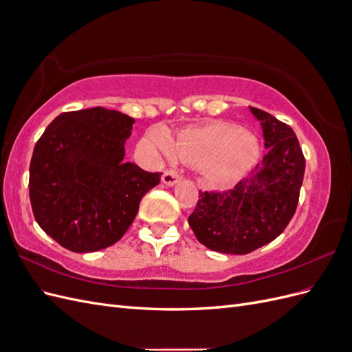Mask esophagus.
Returning <instances> with one entry per match:
<instances>
[{"mask_svg": "<svg viewBox=\"0 0 352 352\" xmlns=\"http://www.w3.org/2000/svg\"><path fill=\"white\" fill-rule=\"evenodd\" d=\"M179 179H180V176L175 172V170H166L162 176V180L168 186H173L176 182H179Z\"/></svg>", "mask_w": 352, "mask_h": 352, "instance_id": "1", "label": "esophagus"}]
</instances>
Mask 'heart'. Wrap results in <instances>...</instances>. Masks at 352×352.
<instances>
[{
	"mask_svg": "<svg viewBox=\"0 0 352 352\" xmlns=\"http://www.w3.org/2000/svg\"><path fill=\"white\" fill-rule=\"evenodd\" d=\"M150 141L160 154H176L185 162L199 163L202 172L216 184L239 177L258 155L255 138L239 126L225 122L188 127L176 133L173 142L162 131H154Z\"/></svg>",
	"mask_w": 352,
	"mask_h": 352,
	"instance_id": "b5f03b06",
	"label": "heart"
}]
</instances>
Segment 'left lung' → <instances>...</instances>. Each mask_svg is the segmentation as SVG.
I'll list each match as a JSON object with an SVG mask.
<instances>
[{"mask_svg": "<svg viewBox=\"0 0 352 352\" xmlns=\"http://www.w3.org/2000/svg\"><path fill=\"white\" fill-rule=\"evenodd\" d=\"M261 123L265 154L252 177L233 189L206 190L189 226L212 251L248 254L278 238L289 225L300 199L305 158L291 126L260 109L250 107Z\"/></svg>", "mask_w": 352, "mask_h": 352, "instance_id": "1", "label": "left lung"}]
</instances>
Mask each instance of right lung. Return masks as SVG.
<instances>
[{
  "label": "right lung",
  "instance_id": "right-lung-1",
  "mask_svg": "<svg viewBox=\"0 0 352 352\" xmlns=\"http://www.w3.org/2000/svg\"><path fill=\"white\" fill-rule=\"evenodd\" d=\"M135 120L102 107L61 113L38 140L29 198L41 229L73 252L110 247L129 229L162 173L124 162Z\"/></svg>",
  "mask_w": 352,
  "mask_h": 352
}]
</instances>
